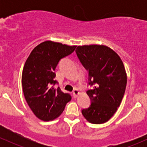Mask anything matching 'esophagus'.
<instances>
[{
    "mask_svg": "<svg viewBox=\"0 0 147 147\" xmlns=\"http://www.w3.org/2000/svg\"><path fill=\"white\" fill-rule=\"evenodd\" d=\"M79 94H80V92L78 90H75L73 91V96H74V97H75V98H76V97H78V96L79 95Z\"/></svg>",
    "mask_w": 147,
    "mask_h": 147,
    "instance_id": "34e87169",
    "label": "esophagus"
}]
</instances>
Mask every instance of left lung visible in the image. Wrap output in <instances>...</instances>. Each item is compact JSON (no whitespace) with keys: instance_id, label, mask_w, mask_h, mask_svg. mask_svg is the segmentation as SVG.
<instances>
[{"instance_id":"left-lung-1","label":"left lung","mask_w":147,"mask_h":147,"mask_svg":"<svg viewBox=\"0 0 147 147\" xmlns=\"http://www.w3.org/2000/svg\"><path fill=\"white\" fill-rule=\"evenodd\" d=\"M75 51L89 71V84L94 85L87 91L91 105L82 114L92 124H103L115 115L124 97L127 81L124 65L117 53L106 45H79Z\"/></svg>"}]
</instances>
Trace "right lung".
I'll return each instance as SVG.
<instances>
[{"label": "right lung", "instance_id": "1", "mask_svg": "<svg viewBox=\"0 0 147 147\" xmlns=\"http://www.w3.org/2000/svg\"><path fill=\"white\" fill-rule=\"evenodd\" d=\"M76 45L47 40L37 45L23 67L22 85L24 97L34 115L42 121L58 117L71 96L53 87L55 69L61 58L70 55Z\"/></svg>", "mask_w": 147, "mask_h": 147}]
</instances>
